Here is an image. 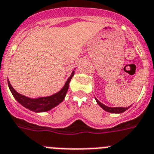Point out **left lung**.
<instances>
[{
  "label": "left lung",
  "mask_w": 154,
  "mask_h": 154,
  "mask_svg": "<svg viewBox=\"0 0 154 154\" xmlns=\"http://www.w3.org/2000/svg\"><path fill=\"white\" fill-rule=\"evenodd\" d=\"M95 99H96V98H95ZM96 102L98 105L103 108V110H105L106 111H107V112H110V113H114V114L122 113V112L126 111V110L129 109V107H109V106H105L104 104L100 103L98 99H96Z\"/></svg>",
  "instance_id": "obj_1"
}]
</instances>
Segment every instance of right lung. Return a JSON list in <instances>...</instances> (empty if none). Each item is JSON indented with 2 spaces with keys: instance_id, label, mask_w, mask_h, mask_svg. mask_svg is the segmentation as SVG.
Returning a JSON list of instances; mask_svg holds the SVG:
<instances>
[{
  "instance_id": "obj_1",
  "label": "right lung",
  "mask_w": 154,
  "mask_h": 154,
  "mask_svg": "<svg viewBox=\"0 0 154 154\" xmlns=\"http://www.w3.org/2000/svg\"><path fill=\"white\" fill-rule=\"evenodd\" d=\"M74 71H72L71 76L65 83L64 87L60 90V91L57 92L56 94L51 95L48 97H41L39 98H30L26 96H24L22 94L17 93L12 85L10 84L9 81L8 80V85L9 89H10L13 97H14L18 103H20L23 106L26 107L27 109L32 110L34 112H45L50 110L51 109L54 108L57 105H59L63 100L64 99L66 94H67V90L69 87V83L71 78L74 75Z\"/></svg>"
}]
</instances>
